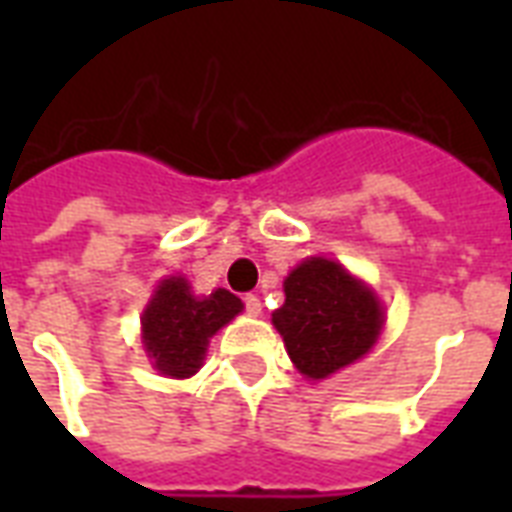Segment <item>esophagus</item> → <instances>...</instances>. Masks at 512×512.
I'll return each mask as SVG.
<instances>
[{"label":"esophagus","mask_w":512,"mask_h":512,"mask_svg":"<svg viewBox=\"0 0 512 512\" xmlns=\"http://www.w3.org/2000/svg\"><path fill=\"white\" fill-rule=\"evenodd\" d=\"M244 311H247L249 316H260V311H263V303H260V297H255V295L244 297Z\"/></svg>","instance_id":"34e87169"}]
</instances>
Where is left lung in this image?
I'll return each instance as SVG.
<instances>
[{
  "instance_id": "1",
  "label": "left lung",
  "mask_w": 512,
  "mask_h": 512,
  "mask_svg": "<svg viewBox=\"0 0 512 512\" xmlns=\"http://www.w3.org/2000/svg\"><path fill=\"white\" fill-rule=\"evenodd\" d=\"M273 327L305 377L324 380L372 348L382 327L377 297L340 263L311 257L284 281Z\"/></svg>"
}]
</instances>
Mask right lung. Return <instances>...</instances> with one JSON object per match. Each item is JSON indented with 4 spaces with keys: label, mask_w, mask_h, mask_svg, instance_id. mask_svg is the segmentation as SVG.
<instances>
[{
    "label": "right lung",
    "mask_w": 512,
    "mask_h": 512,
    "mask_svg": "<svg viewBox=\"0 0 512 512\" xmlns=\"http://www.w3.org/2000/svg\"><path fill=\"white\" fill-rule=\"evenodd\" d=\"M239 311L241 300L228 289L193 297L185 279L162 281L143 313L148 358L167 377H191L204 361L209 337Z\"/></svg>",
    "instance_id": "obj_1"
}]
</instances>
